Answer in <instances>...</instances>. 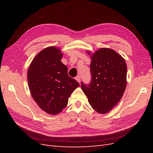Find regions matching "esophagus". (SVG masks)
<instances>
[{
    "mask_svg": "<svg viewBox=\"0 0 153 153\" xmlns=\"http://www.w3.org/2000/svg\"><path fill=\"white\" fill-rule=\"evenodd\" d=\"M75 79L79 82V83H80V82H81V78H80V76L79 75V76H77L76 78H75Z\"/></svg>",
    "mask_w": 153,
    "mask_h": 153,
    "instance_id": "34e87169",
    "label": "esophagus"
}]
</instances>
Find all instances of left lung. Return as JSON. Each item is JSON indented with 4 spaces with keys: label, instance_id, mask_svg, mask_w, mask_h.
Listing matches in <instances>:
<instances>
[{
    "label": "left lung",
    "instance_id": "1",
    "mask_svg": "<svg viewBox=\"0 0 153 153\" xmlns=\"http://www.w3.org/2000/svg\"><path fill=\"white\" fill-rule=\"evenodd\" d=\"M90 68L91 82H82L81 87L92 108L106 114L121 100L126 89V62L115 51L102 48L91 56Z\"/></svg>",
    "mask_w": 153,
    "mask_h": 153
}]
</instances>
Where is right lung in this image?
Segmentation results:
<instances>
[{
    "instance_id": "obj_1",
    "label": "right lung",
    "mask_w": 153,
    "mask_h": 153,
    "mask_svg": "<svg viewBox=\"0 0 153 153\" xmlns=\"http://www.w3.org/2000/svg\"><path fill=\"white\" fill-rule=\"evenodd\" d=\"M62 57L59 48H45L33 59L27 73L32 98L49 114L61 112L67 106L71 94L80 85L68 75V67L61 61Z\"/></svg>"
}]
</instances>
